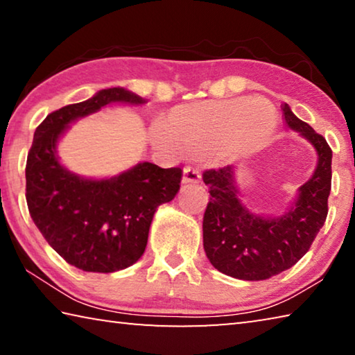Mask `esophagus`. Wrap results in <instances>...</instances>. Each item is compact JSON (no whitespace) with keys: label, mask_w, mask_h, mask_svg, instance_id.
Returning a JSON list of instances; mask_svg holds the SVG:
<instances>
[{"label":"esophagus","mask_w":355,"mask_h":355,"mask_svg":"<svg viewBox=\"0 0 355 355\" xmlns=\"http://www.w3.org/2000/svg\"><path fill=\"white\" fill-rule=\"evenodd\" d=\"M200 178V171L197 167L186 166L183 169V183H199Z\"/></svg>","instance_id":"esophagus-1"}]
</instances>
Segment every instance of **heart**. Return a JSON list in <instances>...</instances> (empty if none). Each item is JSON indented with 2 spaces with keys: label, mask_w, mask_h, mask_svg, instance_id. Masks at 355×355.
Returning a JSON list of instances; mask_svg holds the SVG:
<instances>
[{
  "label": "heart",
  "mask_w": 355,
  "mask_h": 355,
  "mask_svg": "<svg viewBox=\"0 0 355 355\" xmlns=\"http://www.w3.org/2000/svg\"><path fill=\"white\" fill-rule=\"evenodd\" d=\"M277 114L264 100L236 98L196 101L178 106L158 123V133L189 150H207L220 142L244 148L272 133Z\"/></svg>",
  "instance_id": "obj_1"
}]
</instances>
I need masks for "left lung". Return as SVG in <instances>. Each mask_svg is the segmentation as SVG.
<instances>
[{
    "instance_id": "obj_1",
    "label": "left lung",
    "mask_w": 355,
    "mask_h": 355,
    "mask_svg": "<svg viewBox=\"0 0 355 355\" xmlns=\"http://www.w3.org/2000/svg\"><path fill=\"white\" fill-rule=\"evenodd\" d=\"M285 122L316 148L318 166L299 188L293 207L279 218L257 216L238 199L235 167L203 172L209 202L203 214V249L222 274L241 280H266L294 266L307 254L327 218L332 184V150L321 135L282 106Z\"/></svg>"
}]
</instances>
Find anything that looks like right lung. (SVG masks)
<instances>
[{
    "instance_id": "1",
    "label": "right lung",
    "mask_w": 355,
    "mask_h": 355,
    "mask_svg": "<svg viewBox=\"0 0 355 355\" xmlns=\"http://www.w3.org/2000/svg\"><path fill=\"white\" fill-rule=\"evenodd\" d=\"M110 103L146 100L112 87L48 114L26 161V202L35 227L65 261L87 272L120 271L139 260L156 208L177 196L182 182L180 167L152 163L105 180L78 177L61 166L56 144L69 123Z\"/></svg>"
}]
</instances>
